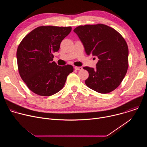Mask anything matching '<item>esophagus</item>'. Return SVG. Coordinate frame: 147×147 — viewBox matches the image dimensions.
<instances>
[{"label": "esophagus", "instance_id": "esophagus-1", "mask_svg": "<svg viewBox=\"0 0 147 147\" xmlns=\"http://www.w3.org/2000/svg\"><path fill=\"white\" fill-rule=\"evenodd\" d=\"M74 69H75L76 70H82V67H78V66H75V67H74Z\"/></svg>", "mask_w": 147, "mask_h": 147}]
</instances>
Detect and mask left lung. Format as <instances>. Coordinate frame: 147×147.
<instances>
[{
    "instance_id": "8db88e82",
    "label": "left lung",
    "mask_w": 147,
    "mask_h": 147,
    "mask_svg": "<svg viewBox=\"0 0 147 147\" xmlns=\"http://www.w3.org/2000/svg\"><path fill=\"white\" fill-rule=\"evenodd\" d=\"M88 55L99 59L96 69L84 67L89 73L86 84L100 94L117 88L129 67V49L122 35L114 28L103 24L80 26L74 30Z\"/></svg>"
}]
</instances>
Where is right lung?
<instances>
[{
	"instance_id": "1",
	"label": "right lung",
	"mask_w": 147,
	"mask_h": 147,
	"mask_svg": "<svg viewBox=\"0 0 147 147\" xmlns=\"http://www.w3.org/2000/svg\"><path fill=\"white\" fill-rule=\"evenodd\" d=\"M71 31V27L44 26L28 34L17 50L18 70L28 88L40 96L52 95L63 88L71 65L58 66L53 52L59 50L61 42Z\"/></svg>"
}]
</instances>
